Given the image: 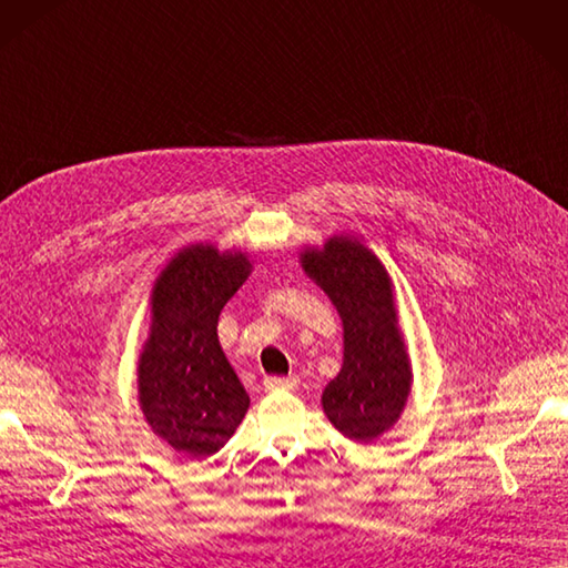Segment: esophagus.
Wrapping results in <instances>:
<instances>
[{"label": "esophagus", "mask_w": 568, "mask_h": 568, "mask_svg": "<svg viewBox=\"0 0 568 568\" xmlns=\"http://www.w3.org/2000/svg\"><path fill=\"white\" fill-rule=\"evenodd\" d=\"M264 386L268 390H278V388H295L297 386V376H266Z\"/></svg>", "instance_id": "esophagus-1"}]
</instances>
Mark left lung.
<instances>
[{
  "label": "left lung",
  "mask_w": 568,
  "mask_h": 568,
  "mask_svg": "<svg viewBox=\"0 0 568 568\" xmlns=\"http://www.w3.org/2000/svg\"><path fill=\"white\" fill-rule=\"evenodd\" d=\"M300 264L343 322V367L324 388V413L351 442L372 444L394 429L413 388L394 281L365 240L347 232L304 246Z\"/></svg>",
  "instance_id": "8db88e82"
}]
</instances>
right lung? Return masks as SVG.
Here are the masks:
<instances>
[{
    "label": "right lung",
    "instance_id": "right-lung-1",
    "mask_svg": "<svg viewBox=\"0 0 568 568\" xmlns=\"http://www.w3.org/2000/svg\"><path fill=\"white\" fill-rule=\"evenodd\" d=\"M250 273L246 252L196 242L170 256L151 285L139 408L158 439L182 456H213L250 410V394L217 341V316Z\"/></svg>",
    "mask_w": 568,
    "mask_h": 568
}]
</instances>
